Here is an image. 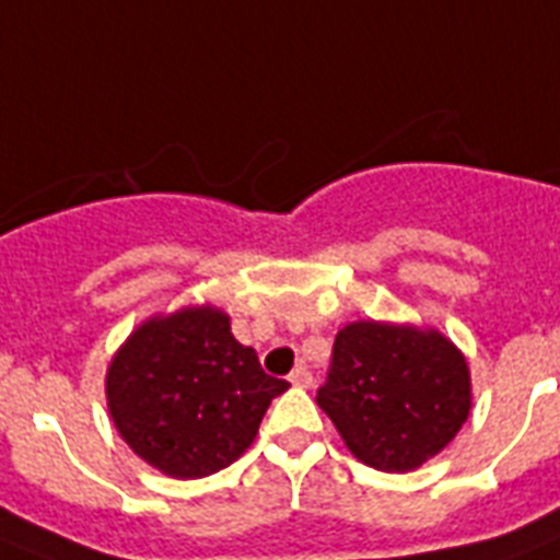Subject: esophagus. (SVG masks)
Returning a JSON list of instances; mask_svg holds the SVG:
<instances>
[{
  "label": "esophagus",
  "instance_id": "esophagus-1",
  "mask_svg": "<svg viewBox=\"0 0 560 560\" xmlns=\"http://www.w3.org/2000/svg\"><path fill=\"white\" fill-rule=\"evenodd\" d=\"M290 383L299 385V388H311L313 374L304 365H299V368H293V374H290Z\"/></svg>",
  "mask_w": 560,
  "mask_h": 560
}]
</instances>
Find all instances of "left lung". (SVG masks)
<instances>
[{
	"label": "left lung",
	"mask_w": 560,
	"mask_h": 560,
	"mask_svg": "<svg viewBox=\"0 0 560 560\" xmlns=\"http://www.w3.org/2000/svg\"><path fill=\"white\" fill-rule=\"evenodd\" d=\"M316 402L357 460L413 471L469 420V362L438 327L359 319L336 334Z\"/></svg>",
	"instance_id": "8db88e82"
}]
</instances>
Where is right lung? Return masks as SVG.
<instances>
[{
	"mask_svg": "<svg viewBox=\"0 0 560 560\" xmlns=\"http://www.w3.org/2000/svg\"><path fill=\"white\" fill-rule=\"evenodd\" d=\"M284 380L212 304L152 316L117 348L106 371L108 413L129 448L177 480L215 475L247 452Z\"/></svg>",
	"mask_w": 560,
	"mask_h": 560,
	"instance_id": "1",
	"label": "right lung"
}]
</instances>
